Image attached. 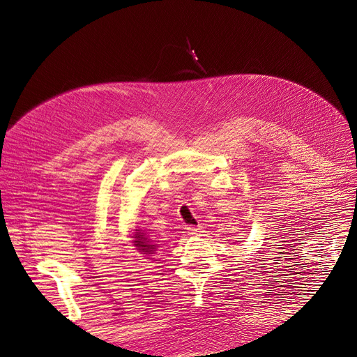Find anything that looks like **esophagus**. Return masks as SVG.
Wrapping results in <instances>:
<instances>
[{"label":"esophagus","instance_id":"esophagus-1","mask_svg":"<svg viewBox=\"0 0 357 357\" xmlns=\"http://www.w3.org/2000/svg\"><path fill=\"white\" fill-rule=\"evenodd\" d=\"M204 231V227L203 225H190L188 228H187V233L190 234V236H202V233Z\"/></svg>","mask_w":357,"mask_h":357}]
</instances>
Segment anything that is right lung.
<instances>
[{"mask_svg":"<svg viewBox=\"0 0 357 357\" xmlns=\"http://www.w3.org/2000/svg\"><path fill=\"white\" fill-rule=\"evenodd\" d=\"M133 238H135L133 245L136 246L137 252H141L142 255L154 254L157 245H154L153 241L146 237V234L141 231V229H136V234H133Z\"/></svg>","mask_w":357,"mask_h":357,"instance_id":"obj_1","label":"right lung"}]
</instances>
